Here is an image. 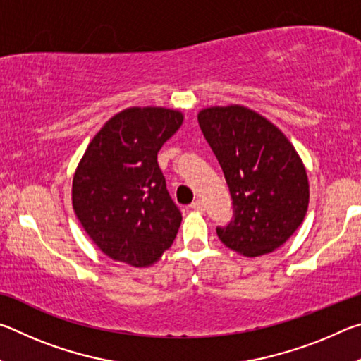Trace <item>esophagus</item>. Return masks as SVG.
<instances>
[{"label":"esophagus","mask_w":361,"mask_h":361,"mask_svg":"<svg viewBox=\"0 0 361 361\" xmlns=\"http://www.w3.org/2000/svg\"><path fill=\"white\" fill-rule=\"evenodd\" d=\"M191 209L195 210V212H204L205 207H204L202 200H194V202L191 204Z\"/></svg>","instance_id":"34e87169"}]
</instances>
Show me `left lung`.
Returning a JSON list of instances; mask_svg holds the SVG:
<instances>
[{"label":"left lung","mask_w":361,"mask_h":361,"mask_svg":"<svg viewBox=\"0 0 361 361\" xmlns=\"http://www.w3.org/2000/svg\"><path fill=\"white\" fill-rule=\"evenodd\" d=\"M197 121L223 169L234 218L216 234L226 247L256 258L282 247L304 221L309 180L283 132L242 105L200 109Z\"/></svg>","instance_id":"obj_1"}]
</instances>
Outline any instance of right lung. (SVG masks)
Here are the masks:
<instances>
[{
    "label": "right lung",
    "instance_id": "1",
    "mask_svg": "<svg viewBox=\"0 0 361 361\" xmlns=\"http://www.w3.org/2000/svg\"><path fill=\"white\" fill-rule=\"evenodd\" d=\"M183 119L178 109L127 108L105 122L78 164L73 210L114 261L148 267L172 247L181 213L166 188L157 152Z\"/></svg>",
    "mask_w": 361,
    "mask_h": 361
}]
</instances>
